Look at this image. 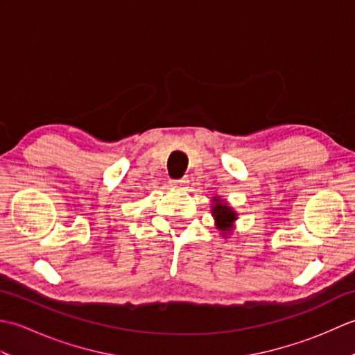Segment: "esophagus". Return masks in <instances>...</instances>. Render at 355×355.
<instances>
[{
	"label": "esophagus",
	"mask_w": 355,
	"mask_h": 355,
	"mask_svg": "<svg viewBox=\"0 0 355 355\" xmlns=\"http://www.w3.org/2000/svg\"><path fill=\"white\" fill-rule=\"evenodd\" d=\"M189 180L187 178H180V180H171V186L178 187V189H184V186L187 184Z\"/></svg>",
	"instance_id": "obj_1"
}]
</instances>
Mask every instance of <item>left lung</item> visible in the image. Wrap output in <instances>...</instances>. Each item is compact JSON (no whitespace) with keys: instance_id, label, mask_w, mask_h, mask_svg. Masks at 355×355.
Masks as SVG:
<instances>
[{"instance_id":"1","label":"left lung","mask_w":355,"mask_h":355,"mask_svg":"<svg viewBox=\"0 0 355 355\" xmlns=\"http://www.w3.org/2000/svg\"><path fill=\"white\" fill-rule=\"evenodd\" d=\"M212 215L215 218L216 229L224 232V235H229V232L233 227V223L236 220V212L227 202H224L220 197H214V206H212Z\"/></svg>"}]
</instances>
